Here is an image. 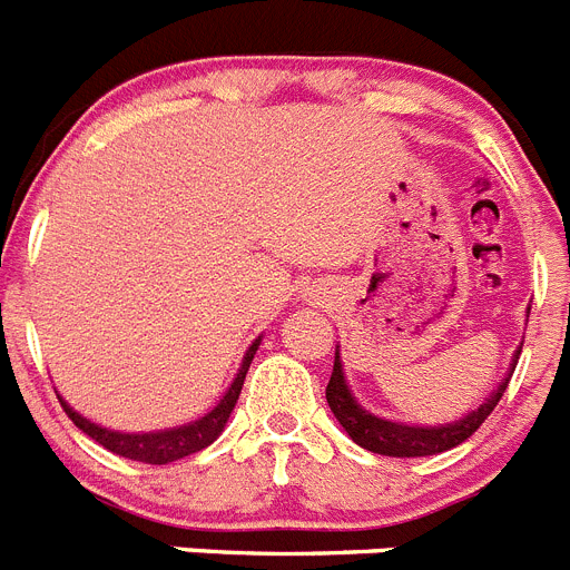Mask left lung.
Instances as JSON below:
<instances>
[{"instance_id": "8db88e82", "label": "left lung", "mask_w": 570, "mask_h": 570, "mask_svg": "<svg viewBox=\"0 0 570 570\" xmlns=\"http://www.w3.org/2000/svg\"><path fill=\"white\" fill-rule=\"evenodd\" d=\"M520 360V351L513 356V367ZM511 380V374H508ZM508 380L502 382L497 391L491 394V400L482 402L473 414H468L465 420L451 422V425H434V428H416V425H400V422H387L380 416H371L367 411H362L356 405V400L351 396L345 385V376H342V362L340 354L334 360V374H331L328 387H325V396H328V405L334 411L336 422L347 431V436L362 445L365 451H374L382 456H434L442 451H451L460 442H465L468 436L482 425V422L491 416V411L497 407V402L505 394Z\"/></svg>"}]
</instances>
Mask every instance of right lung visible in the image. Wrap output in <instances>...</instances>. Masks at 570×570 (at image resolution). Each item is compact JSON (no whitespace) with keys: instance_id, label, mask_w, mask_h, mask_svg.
Wrapping results in <instances>:
<instances>
[{"instance_id":"obj_1","label":"right lung","mask_w":570,"mask_h":570,"mask_svg":"<svg viewBox=\"0 0 570 570\" xmlns=\"http://www.w3.org/2000/svg\"><path fill=\"white\" fill-rule=\"evenodd\" d=\"M256 347H259V340L248 347V354L242 360L239 374H236L234 385L228 387V394L219 400V405H216L210 414H205L203 420L190 422V425L170 428V431H156V434H119V431H108V428H99L94 425V422L82 420V416H79L77 411H70L65 402L62 407L79 431H85L90 440H97L99 445L114 451V454L125 456V460L148 462V465H168V462H176L183 460V456L203 451V448H208L216 436L223 434L225 422H228L230 411H234L236 400H239L242 394V382H245V374H248Z\"/></svg>"}]
</instances>
